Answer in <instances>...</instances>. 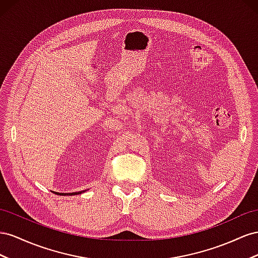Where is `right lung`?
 I'll list each match as a JSON object with an SVG mask.
<instances>
[{
  "mask_svg": "<svg viewBox=\"0 0 258 258\" xmlns=\"http://www.w3.org/2000/svg\"><path fill=\"white\" fill-rule=\"evenodd\" d=\"M85 190H83V191H79V192H71V194H60V192H55L54 191V194L55 195H59V196H75V195H81V194H83Z\"/></svg>",
  "mask_w": 258,
  "mask_h": 258,
  "instance_id": "add662e5",
  "label": "right lung"
}]
</instances>
